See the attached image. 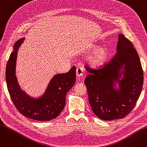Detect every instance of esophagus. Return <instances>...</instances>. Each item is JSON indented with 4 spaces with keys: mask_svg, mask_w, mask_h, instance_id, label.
Returning a JSON list of instances; mask_svg holds the SVG:
<instances>
[{
    "mask_svg": "<svg viewBox=\"0 0 147 147\" xmlns=\"http://www.w3.org/2000/svg\"><path fill=\"white\" fill-rule=\"evenodd\" d=\"M83 74V69L81 67H78L76 69V75L79 78V77L82 76Z\"/></svg>",
    "mask_w": 147,
    "mask_h": 147,
    "instance_id": "1",
    "label": "esophagus"
}]
</instances>
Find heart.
Listing matches in <instances>:
<instances>
[{
	"mask_svg": "<svg viewBox=\"0 0 147 147\" xmlns=\"http://www.w3.org/2000/svg\"><path fill=\"white\" fill-rule=\"evenodd\" d=\"M98 45H94L91 48V51L95 50L89 58V63L92 67H98L102 65L109 56V51L107 48L102 46L98 49Z\"/></svg>",
	"mask_w": 147,
	"mask_h": 147,
	"instance_id": "b5f03b06",
	"label": "heart"
}]
</instances>
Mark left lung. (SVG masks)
<instances>
[{
    "label": "left lung",
    "mask_w": 147,
    "mask_h": 147,
    "mask_svg": "<svg viewBox=\"0 0 147 147\" xmlns=\"http://www.w3.org/2000/svg\"><path fill=\"white\" fill-rule=\"evenodd\" d=\"M86 69L90 74L84 84L94 114L107 121L126 116L140 96L144 81L140 59L132 43L120 34L114 58L101 69Z\"/></svg>",
    "instance_id": "8db88e82"
}]
</instances>
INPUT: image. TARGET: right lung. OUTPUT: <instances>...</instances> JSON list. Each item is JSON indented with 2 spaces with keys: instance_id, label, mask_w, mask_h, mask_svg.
<instances>
[{
  "instance_id": "1",
  "label": "right lung",
  "mask_w": 147,
  "mask_h": 147,
  "mask_svg": "<svg viewBox=\"0 0 147 147\" xmlns=\"http://www.w3.org/2000/svg\"><path fill=\"white\" fill-rule=\"evenodd\" d=\"M25 37L13 46L6 69V80L11 99L17 110L26 117L38 121H48L58 116L65 105V96L76 82V68L66 73L54 75L42 95L30 96L19 85L16 76V64L19 48Z\"/></svg>"
}]
</instances>
